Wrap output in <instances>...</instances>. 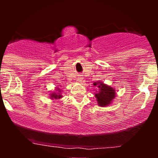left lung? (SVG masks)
Listing matches in <instances>:
<instances>
[{"instance_id":"8db88e82","label":"left lung","mask_w":158,"mask_h":158,"mask_svg":"<svg viewBox=\"0 0 158 158\" xmlns=\"http://www.w3.org/2000/svg\"><path fill=\"white\" fill-rule=\"evenodd\" d=\"M94 85H98L99 92L96 94L95 96L97 97L98 104L100 106H106L111 102V100L115 97V90L114 88H110V86H107L103 83H94Z\"/></svg>"}]
</instances>
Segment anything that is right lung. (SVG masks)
Listing matches in <instances>:
<instances>
[{"mask_svg": "<svg viewBox=\"0 0 158 158\" xmlns=\"http://www.w3.org/2000/svg\"><path fill=\"white\" fill-rule=\"evenodd\" d=\"M51 97L52 98H54V99H60V98L61 97V96L60 95V94H59L53 93V94H51Z\"/></svg>", "mask_w": 158, "mask_h": 158, "instance_id": "obj_1", "label": "right lung"}]
</instances>
